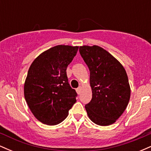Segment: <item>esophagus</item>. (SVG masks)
Masks as SVG:
<instances>
[{
	"mask_svg": "<svg viewBox=\"0 0 151 151\" xmlns=\"http://www.w3.org/2000/svg\"><path fill=\"white\" fill-rule=\"evenodd\" d=\"M81 88L80 87V86H79V88H77V89H76V91H77V93H78V94H80V93H81Z\"/></svg>",
	"mask_w": 151,
	"mask_h": 151,
	"instance_id": "34e87169",
	"label": "esophagus"
}]
</instances>
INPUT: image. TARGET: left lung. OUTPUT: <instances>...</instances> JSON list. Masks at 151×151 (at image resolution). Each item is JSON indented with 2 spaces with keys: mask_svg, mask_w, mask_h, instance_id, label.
<instances>
[{
  "mask_svg": "<svg viewBox=\"0 0 151 151\" xmlns=\"http://www.w3.org/2000/svg\"><path fill=\"white\" fill-rule=\"evenodd\" d=\"M79 52L90 71L92 99L85 105L88 116L97 125H111L129 102L131 89L125 69L101 47L81 46Z\"/></svg>",
  "mask_w": 151,
  "mask_h": 151,
  "instance_id": "obj_1",
  "label": "left lung"
}]
</instances>
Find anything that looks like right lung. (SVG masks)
I'll return each mask as SVG.
<instances>
[{"label":"right lung","instance_id":"add662e5","mask_svg":"<svg viewBox=\"0 0 151 151\" xmlns=\"http://www.w3.org/2000/svg\"><path fill=\"white\" fill-rule=\"evenodd\" d=\"M79 47L57 45L34 60L24 85V95L36 119L44 124L57 125L67 117L77 101V93L71 87L67 68Z\"/></svg>","mask_w":151,"mask_h":151}]
</instances>
